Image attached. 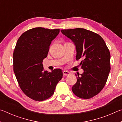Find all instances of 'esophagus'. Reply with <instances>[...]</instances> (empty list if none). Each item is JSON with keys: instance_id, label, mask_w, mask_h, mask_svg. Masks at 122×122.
I'll return each instance as SVG.
<instances>
[{"instance_id": "34e87169", "label": "esophagus", "mask_w": 122, "mask_h": 122, "mask_svg": "<svg viewBox=\"0 0 122 122\" xmlns=\"http://www.w3.org/2000/svg\"><path fill=\"white\" fill-rule=\"evenodd\" d=\"M63 76H69L70 74V72L67 71H63Z\"/></svg>"}]
</instances>
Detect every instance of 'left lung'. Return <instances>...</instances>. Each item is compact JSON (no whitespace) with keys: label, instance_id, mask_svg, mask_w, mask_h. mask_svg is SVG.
I'll return each mask as SVG.
<instances>
[{"label":"left lung","instance_id":"8db88e82","mask_svg":"<svg viewBox=\"0 0 122 122\" xmlns=\"http://www.w3.org/2000/svg\"><path fill=\"white\" fill-rule=\"evenodd\" d=\"M61 32L73 42L76 59L81 60L80 64L84 71L80 76L78 75L72 91L79 97L91 99L101 91L107 81L110 71L109 50L101 36L88 30L78 28L61 29Z\"/></svg>","mask_w":122,"mask_h":122}]
</instances>
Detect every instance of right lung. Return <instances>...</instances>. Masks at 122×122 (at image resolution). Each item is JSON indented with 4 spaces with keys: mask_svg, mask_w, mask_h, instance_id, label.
<instances>
[{
    "mask_svg": "<svg viewBox=\"0 0 122 122\" xmlns=\"http://www.w3.org/2000/svg\"><path fill=\"white\" fill-rule=\"evenodd\" d=\"M59 33V29L34 28L24 32L16 42L13 55L14 72L21 90L35 101L51 97L63 78L61 69L44 71L42 64L51 41Z\"/></svg>",
    "mask_w": 122,
    "mask_h": 122,
    "instance_id": "right-lung-1",
    "label": "right lung"
}]
</instances>
